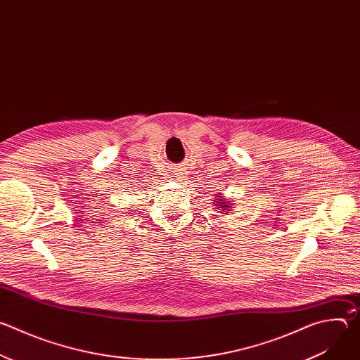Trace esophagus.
I'll return each instance as SVG.
<instances>
[{
  "label": "esophagus",
  "mask_w": 360,
  "mask_h": 360,
  "mask_svg": "<svg viewBox=\"0 0 360 360\" xmlns=\"http://www.w3.org/2000/svg\"><path fill=\"white\" fill-rule=\"evenodd\" d=\"M175 176H176L178 179H184V178H185V174H184V172H176Z\"/></svg>",
  "instance_id": "1"
}]
</instances>
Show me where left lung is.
<instances>
[{
	"label": "left lung",
	"instance_id": "1",
	"mask_svg": "<svg viewBox=\"0 0 360 360\" xmlns=\"http://www.w3.org/2000/svg\"><path fill=\"white\" fill-rule=\"evenodd\" d=\"M214 202H215L214 207H217L218 214H229V211L233 208V200L232 202L226 200L222 193L221 196L217 195V199H214Z\"/></svg>",
	"mask_w": 360,
	"mask_h": 360
}]
</instances>
